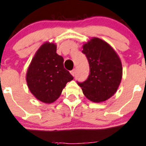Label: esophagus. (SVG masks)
Returning <instances> with one entry per match:
<instances>
[{
  "instance_id": "obj_1",
  "label": "esophagus",
  "mask_w": 146,
  "mask_h": 146,
  "mask_svg": "<svg viewBox=\"0 0 146 146\" xmlns=\"http://www.w3.org/2000/svg\"><path fill=\"white\" fill-rule=\"evenodd\" d=\"M70 73H71V75L73 76H76V69H73V70H72L71 71H70Z\"/></svg>"
}]
</instances>
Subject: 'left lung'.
<instances>
[{"mask_svg": "<svg viewBox=\"0 0 146 146\" xmlns=\"http://www.w3.org/2000/svg\"><path fill=\"white\" fill-rule=\"evenodd\" d=\"M90 66L86 80L78 82L84 95L94 102L107 100L114 95L122 78V65L112 47L94 37L82 46Z\"/></svg>", "mask_w": 146, "mask_h": 146, "instance_id": "8db88e82", "label": "left lung"}]
</instances>
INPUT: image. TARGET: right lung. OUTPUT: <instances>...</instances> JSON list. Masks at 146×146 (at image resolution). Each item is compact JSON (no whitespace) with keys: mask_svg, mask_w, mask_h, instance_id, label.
Segmentation results:
<instances>
[{"mask_svg":"<svg viewBox=\"0 0 146 146\" xmlns=\"http://www.w3.org/2000/svg\"><path fill=\"white\" fill-rule=\"evenodd\" d=\"M73 79L56 54V45L46 42L40 46L28 67L26 80L32 95L39 101L52 103L59 98L68 82Z\"/></svg>","mask_w":146,"mask_h":146,"instance_id":"obj_1","label":"right lung"}]
</instances>
